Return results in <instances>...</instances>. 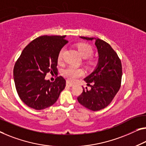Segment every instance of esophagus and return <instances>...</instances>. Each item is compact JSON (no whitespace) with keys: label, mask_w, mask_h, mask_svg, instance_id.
I'll return each mask as SVG.
<instances>
[{"label":"esophagus","mask_w":146,"mask_h":146,"mask_svg":"<svg viewBox=\"0 0 146 146\" xmlns=\"http://www.w3.org/2000/svg\"><path fill=\"white\" fill-rule=\"evenodd\" d=\"M66 86H68V87H72L74 86L73 84H72V83L69 82H66Z\"/></svg>","instance_id":"34e87169"}]
</instances>
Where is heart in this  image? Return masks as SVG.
I'll list each match as a JSON object with an SVG mask.
<instances>
[{"instance_id": "heart-1", "label": "heart", "mask_w": 146, "mask_h": 146, "mask_svg": "<svg viewBox=\"0 0 146 146\" xmlns=\"http://www.w3.org/2000/svg\"><path fill=\"white\" fill-rule=\"evenodd\" d=\"M78 50L80 55L84 59L89 58L93 54V50L90 45L87 44H79L77 46ZM64 50L62 49L59 54V60L62 59ZM62 74L69 82H75L78 78L84 75V71L80 68H77L74 66H69L62 71Z\"/></svg>"}]
</instances>
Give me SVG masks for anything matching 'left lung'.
Instances as JSON below:
<instances>
[{
  "label": "left lung",
  "instance_id": "obj_1",
  "mask_svg": "<svg viewBox=\"0 0 146 146\" xmlns=\"http://www.w3.org/2000/svg\"><path fill=\"white\" fill-rule=\"evenodd\" d=\"M80 38L93 41L98 54V63L95 70L84 81L91 89L83 88V93L78 97L80 104L91 110L104 108L113 100L119 90L122 78L121 62L110 45L99 38L80 36Z\"/></svg>",
  "mask_w": 146,
  "mask_h": 146
}]
</instances>
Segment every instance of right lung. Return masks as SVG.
I'll list each match as a JSON object with an SVG mask.
<instances>
[{
	"label": "right lung",
	"instance_id": "add662e5",
	"mask_svg": "<svg viewBox=\"0 0 146 146\" xmlns=\"http://www.w3.org/2000/svg\"><path fill=\"white\" fill-rule=\"evenodd\" d=\"M66 36H42L31 42L22 51L13 68V79L19 98L36 110L57 101L66 86L62 76L55 82L46 80V74L57 71L59 54L68 43Z\"/></svg>",
	"mask_w": 146,
	"mask_h": 146
}]
</instances>
